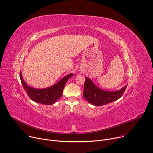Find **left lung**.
<instances>
[{
	"instance_id": "obj_1",
	"label": "left lung",
	"mask_w": 153,
	"mask_h": 153,
	"mask_svg": "<svg viewBox=\"0 0 153 153\" xmlns=\"http://www.w3.org/2000/svg\"><path fill=\"white\" fill-rule=\"evenodd\" d=\"M126 86L127 85L117 91H105L98 88L91 79L85 77L83 97L89 103L95 106L104 105L120 98L125 92Z\"/></svg>"
}]
</instances>
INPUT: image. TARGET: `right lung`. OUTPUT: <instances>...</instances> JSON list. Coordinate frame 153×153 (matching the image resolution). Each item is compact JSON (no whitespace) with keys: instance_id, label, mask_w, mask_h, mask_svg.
I'll list each match as a JSON object with an SVG mask.
<instances>
[{"instance_id":"1","label":"right lung","mask_w":153,"mask_h":153,"mask_svg":"<svg viewBox=\"0 0 153 153\" xmlns=\"http://www.w3.org/2000/svg\"><path fill=\"white\" fill-rule=\"evenodd\" d=\"M73 76V74L70 73L63 77L57 83L48 87V88L39 89L29 86L24 80L21 71L20 72L21 83L30 98L33 101L46 105H52L59 99L62 96L64 86L68 79Z\"/></svg>"}]
</instances>
